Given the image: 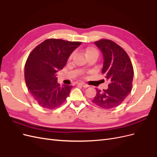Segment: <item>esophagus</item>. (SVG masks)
I'll list each match as a JSON object with an SVG mask.
<instances>
[{
    "instance_id": "1",
    "label": "esophagus",
    "mask_w": 157,
    "mask_h": 157,
    "mask_svg": "<svg viewBox=\"0 0 157 157\" xmlns=\"http://www.w3.org/2000/svg\"><path fill=\"white\" fill-rule=\"evenodd\" d=\"M78 84L80 85V86H81L84 87V88H88V87H89V86H88V84H86L82 83V82H80V83H78Z\"/></svg>"
}]
</instances>
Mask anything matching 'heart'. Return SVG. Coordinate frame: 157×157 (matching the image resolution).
<instances>
[{
	"instance_id": "b5f03b06",
	"label": "heart",
	"mask_w": 157,
	"mask_h": 157,
	"mask_svg": "<svg viewBox=\"0 0 157 157\" xmlns=\"http://www.w3.org/2000/svg\"><path fill=\"white\" fill-rule=\"evenodd\" d=\"M92 53H98V50L96 48H94V47H89V48H88L86 49V54L88 55L89 54H92ZM73 56V54H71L69 59L72 58Z\"/></svg>"
}]
</instances>
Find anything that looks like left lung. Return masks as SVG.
<instances>
[{
  "label": "left lung",
  "mask_w": 157,
  "mask_h": 157,
  "mask_svg": "<svg viewBox=\"0 0 157 157\" xmlns=\"http://www.w3.org/2000/svg\"><path fill=\"white\" fill-rule=\"evenodd\" d=\"M103 56L101 73L109 80L107 90L96 89L92 102L103 109L115 108L121 104L132 88L134 69L126 51L108 39L94 42Z\"/></svg>",
  "instance_id": "left-lung-1"
}]
</instances>
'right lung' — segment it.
I'll return each instance as SVG.
<instances>
[{
	"mask_svg": "<svg viewBox=\"0 0 157 157\" xmlns=\"http://www.w3.org/2000/svg\"><path fill=\"white\" fill-rule=\"evenodd\" d=\"M81 42L49 39L33 50L25 65V80L33 98L42 107L54 109L69 96L72 86L57 82V73L67 63Z\"/></svg>",
	"mask_w": 157,
	"mask_h": 157,
	"instance_id": "add662e5",
	"label": "right lung"
}]
</instances>
